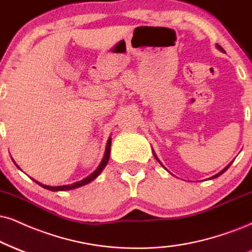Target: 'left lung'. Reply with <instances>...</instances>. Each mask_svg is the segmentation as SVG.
Masks as SVG:
<instances>
[{
    "mask_svg": "<svg viewBox=\"0 0 252 252\" xmlns=\"http://www.w3.org/2000/svg\"><path fill=\"white\" fill-rule=\"evenodd\" d=\"M216 46H217V49H219V50H221V51H223V52H224V50H223V48H221V46H220L219 44H216ZM153 154H154L155 159H157L158 161H159V159H158V158H157V155H155V153H153ZM159 162H160V161H159ZM230 164H231V163H229V164H228V166H226L224 169H222V170H221V172H220V173H217V174H216V175H214V176H212V178H210V179H215V178H217V176L222 175V174H223V173H224V172H225V170L229 168V167H230Z\"/></svg>",
    "mask_w": 252,
    "mask_h": 252,
    "instance_id": "8db88e82",
    "label": "left lung"
}]
</instances>
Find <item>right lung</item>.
<instances>
[{
  "label": "right lung",
  "mask_w": 252,
  "mask_h": 252,
  "mask_svg": "<svg viewBox=\"0 0 252 252\" xmlns=\"http://www.w3.org/2000/svg\"><path fill=\"white\" fill-rule=\"evenodd\" d=\"M111 138L107 140V145H106V150H105V154H104V158H102L100 164L98 166V168L93 172L91 175H89L88 178L80 180L78 182H74V183H71V185H66V186H57V187H51V186H46V185H42V183H39L38 181H36V180H33L36 183H38L40 187L48 189V190H52V191H62V190H70V189H74V188H78V187H82L84 185H88L91 181H93L97 176L99 175L102 172V169L105 168V166H106L107 162H108V159H110V153H111ZM17 166V164H16ZM18 167V166H17ZM20 168V167H18Z\"/></svg>",
  "instance_id": "1"
}]
</instances>
